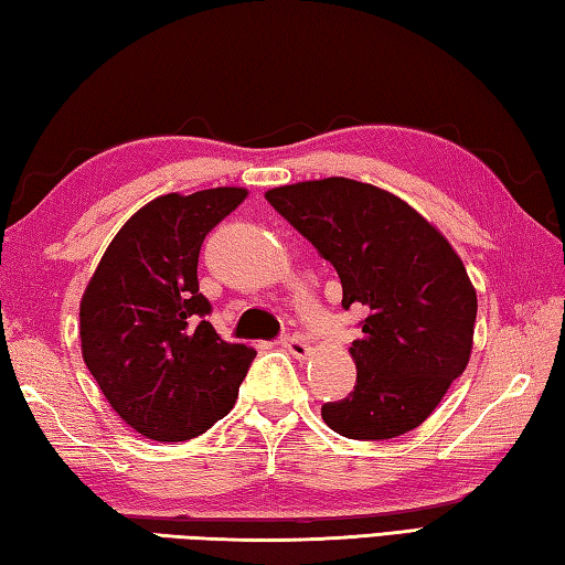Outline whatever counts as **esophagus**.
I'll use <instances>...</instances> for the list:
<instances>
[{
  "mask_svg": "<svg viewBox=\"0 0 565 565\" xmlns=\"http://www.w3.org/2000/svg\"><path fill=\"white\" fill-rule=\"evenodd\" d=\"M282 347H285L287 354H292L295 359H307V356L312 354V347L307 344L300 334L285 337V339H282Z\"/></svg>",
  "mask_w": 565,
  "mask_h": 565,
  "instance_id": "1",
  "label": "esophagus"
}]
</instances>
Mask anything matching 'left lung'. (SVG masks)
I'll list each match as a JSON object with an SVG mask.
<instances>
[{"instance_id": "8db88e82", "label": "left lung", "mask_w": 565, "mask_h": 565, "mask_svg": "<svg viewBox=\"0 0 565 565\" xmlns=\"http://www.w3.org/2000/svg\"><path fill=\"white\" fill-rule=\"evenodd\" d=\"M366 307L349 347L356 386L322 418L351 440H388L438 408L472 354L477 292L450 241L401 196L347 177L265 191Z\"/></svg>"}]
</instances>
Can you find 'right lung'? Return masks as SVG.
Here are the masks:
<instances>
[{
    "instance_id": "obj_1",
    "label": "right lung",
    "mask_w": 565,
    "mask_h": 565,
    "mask_svg": "<svg viewBox=\"0 0 565 565\" xmlns=\"http://www.w3.org/2000/svg\"><path fill=\"white\" fill-rule=\"evenodd\" d=\"M248 189L164 194L115 233L81 297V351L110 408L157 443L206 433L238 398L255 349L206 322L199 250Z\"/></svg>"
}]
</instances>
